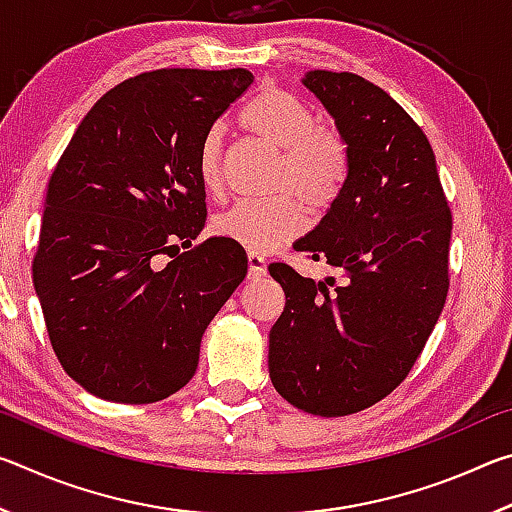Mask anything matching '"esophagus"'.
<instances>
[{
    "label": "esophagus",
    "mask_w": 512,
    "mask_h": 512,
    "mask_svg": "<svg viewBox=\"0 0 512 512\" xmlns=\"http://www.w3.org/2000/svg\"><path fill=\"white\" fill-rule=\"evenodd\" d=\"M248 275L253 277H264L266 275V259L259 253H248Z\"/></svg>",
    "instance_id": "1"
}]
</instances>
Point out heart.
Listing matches in <instances>:
<instances>
[{"instance_id":"obj_1","label":"heart","mask_w":512,"mask_h":512,"mask_svg":"<svg viewBox=\"0 0 512 512\" xmlns=\"http://www.w3.org/2000/svg\"><path fill=\"white\" fill-rule=\"evenodd\" d=\"M241 124L280 151L275 189H289L314 212H323L343 192L348 178V144L334 128L320 126L314 108L296 94L268 88L246 103ZM221 126H212L198 144L196 176L207 194L223 185ZM307 219L293 196L239 201L214 219V232L253 253H271L305 230Z\"/></svg>"}]
</instances>
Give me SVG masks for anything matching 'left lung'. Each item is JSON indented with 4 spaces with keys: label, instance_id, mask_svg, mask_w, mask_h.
I'll return each instance as SVG.
<instances>
[{
    "label": "left lung",
    "instance_id": "obj_1",
    "mask_svg": "<svg viewBox=\"0 0 512 512\" xmlns=\"http://www.w3.org/2000/svg\"><path fill=\"white\" fill-rule=\"evenodd\" d=\"M302 85L348 144V178L293 248L341 280L268 266L287 296L268 334V372L296 409L339 418L384 400L420 357L449 289L452 212L429 140L391 94L327 69Z\"/></svg>",
    "mask_w": 512,
    "mask_h": 512
}]
</instances>
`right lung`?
<instances>
[{
    "label": "right lung",
    "mask_w": 512,
    "mask_h": 512,
    "mask_svg": "<svg viewBox=\"0 0 512 512\" xmlns=\"http://www.w3.org/2000/svg\"><path fill=\"white\" fill-rule=\"evenodd\" d=\"M253 79L244 67H176L119 83L51 173L33 284L60 366L101 400L149 404L180 391L207 325L244 282L235 241L171 250L205 228L198 144Z\"/></svg>",
    "instance_id": "right-lung-1"
}]
</instances>
